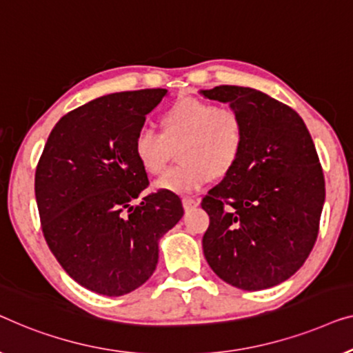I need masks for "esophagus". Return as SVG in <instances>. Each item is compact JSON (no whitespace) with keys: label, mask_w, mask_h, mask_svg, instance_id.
I'll return each instance as SVG.
<instances>
[{"label":"esophagus","mask_w":353,"mask_h":353,"mask_svg":"<svg viewBox=\"0 0 353 353\" xmlns=\"http://www.w3.org/2000/svg\"><path fill=\"white\" fill-rule=\"evenodd\" d=\"M198 205H200V200H198V198H183L182 200V206L185 211L192 210V208H196Z\"/></svg>","instance_id":"34e87169"}]
</instances>
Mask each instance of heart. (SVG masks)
<instances>
[{"label": "heart", "mask_w": 353, "mask_h": 353, "mask_svg": "<svg viewBox=\"0 0 353 353\" xmlns=\"http://www.w3.org/2000/svg\"><path fill=\"white\" fill-rule=\"evenodd\" d=\"M161 134L143 128L132 143L134 157L147 174L165 170L179 150L182 166L168 171L153 183L155 192L190 195L201 190L212 177H222L235 166L245 143L240 113L200 99H183L160 117Z\"/></svg>", "instance_id": "heart-1"}]
</instances>
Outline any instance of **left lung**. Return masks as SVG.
<instances>
[{
  "label": "left lung",
  "instance_id": "8db88e82",
  "mask_svg": "<svg viewBox=\"0 0 353 353\" xmlns=\"http://www.w3.org/2000/svg\"><path fill=\"white\" fill-rule=\"evenodd\" d=\"M240 113L241 155L201 208L210 216L203 252L214 274L245 291L276 286L301 269L316 241L325 177L297 113L251 88L200 91Z\"/></svg>",
  "mask_w": 353,
  "mask_h": 353
}]
</instances>
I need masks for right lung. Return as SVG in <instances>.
<instances>
[{
  "instance_id": "obj_1",
  "label": "right lung",
  "mask_w": 353,
  "mask_h": 353,
  "mask_svg": "<svg viewBox=\"0 0 353 353\" xmlns=\"http://www.w3.org/2000/svg\"><path fill=\"white\" fill-rule=\"evenodd\" d=\"M166 89L115 92L75 108L49 134L34 196L49 250L97 294L123 296L158 264V243L183 216L181 198L148 185L132 143Z\"/></svg>"
}]
</instances>
